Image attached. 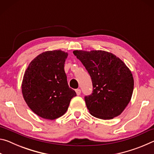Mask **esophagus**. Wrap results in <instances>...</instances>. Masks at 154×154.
<instances>
[{
    "mask_svg": "<svg viewBox=\"0 0 154 154\" xmlns=\"http://www.w3.org/2000/svg\"><path fill=\"white\" fill-rule=\"evenodd\" d=\"M75 92H76L78 96H79V95H80L81 92H82V91H81L80 89H76V90H75Z\"/></svg>",
    "mask_w": 154,
    "mask_h": 154,
    "instance_id": "1",
    "label": "esophagus"
}]
</instances>
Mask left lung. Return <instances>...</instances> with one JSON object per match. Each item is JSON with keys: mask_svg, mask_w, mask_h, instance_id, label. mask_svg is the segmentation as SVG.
<instances>
[{"mask_svg": "<svg viewBox=\"0 0 154 154\" xmlns=\"http://www.w3.org/2000/svg\"><path fill=\"white\" fill-rule=\"evenodd\" d=\"M74 55L90 74L93 90L85 96L92 116L111 119L120 115L131 99L134 89L132 72L113 54L101 50H75Z\"/></svg>", "mask_w": 154, "mask_h": 154, "instance_id": "8db88e82", "label": "left lung"}]
</instances>
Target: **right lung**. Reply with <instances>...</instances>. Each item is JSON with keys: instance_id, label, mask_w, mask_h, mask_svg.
Wrapping results in <instances>:
<instances>
[{"instance_id": "right-lung-1", "label": "right lung", "mask_w": 154, "mask_h": 154, "mask_svg": "<svg viewBox=\"0 0 154 154\" xmlns=\"http://www.w3.org/2000/svg\"><path fill=\"white\" fill-rule=\"evenodd\" d=\"M68 54L61 50L43 52L33 60L23 78L26 103L37 116L55 119L66 113L76 92L69 88L64 66Z\"/></svg>"}]
</instances>
